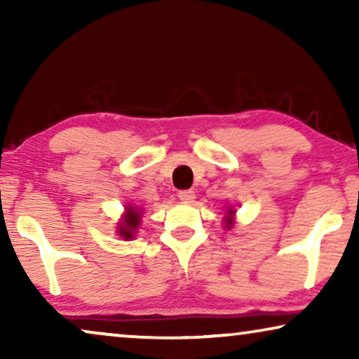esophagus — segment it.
I'll return each instance as SVG.
<instances>
[{
  "label": "esophagus",
  "mask_w": 359,
  "mask_h": 359,
  "mask_svg": "<svg viewBox=\"0 0 359 359\" xmlns=\"http://www.w3.org/2000/svg\"><path fill=\"white\" fill-rule=\"evenodd\" d=\"M178 198L183 201L184 204H189V203H193L194 201V198H196V194H194V191H191V189H184V191H180L178 193Z\"/></svg>",
  "instance_id": "1"
}]
</instances>
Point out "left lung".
Instances as JSON below:
<instances>
[{"label":"left lung","mask_w":359,"mask_h":359,"mask_svg":"<svg viewBox=\"0 0 359 359\" xmlns=\"http://www.w3.org/2000/svg\"><path fill=\"white\" fill-rule=\"evenodd\" d=\"M233 214H235V210L232 208H229L227 214H225V227L227 229H230L233 225Z\"/></svg>","instance_id":"1"}]
</instances>
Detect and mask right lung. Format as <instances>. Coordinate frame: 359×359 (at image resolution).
I'll use <instances>...</instances> for the list:
<instances>
[{"label": "right lung", "instance_id": "right-lung-1", "mask_svg": "<svg viewBox=\"0 0 359 359\" xmlns=\"http://www.w3.org/2000/svg\"><path fill=\"white\" fill-rule=\"evenodd\" d=\"M140 215L142 210L137 208H132V205H127L126 214L122 215L119 225H117V233L121 235L124 240H132L135 237L137 230H139L140 225Z\"/></svg>", "mask_w": 359, "mask_h": 359}]
</instances>
